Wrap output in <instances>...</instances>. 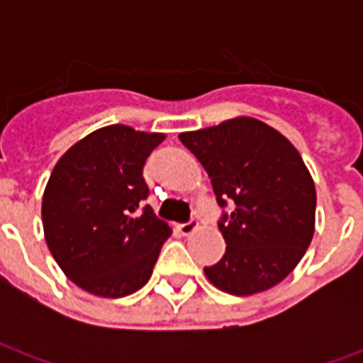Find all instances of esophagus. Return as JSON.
I'll use <instances>...</instances> for the list:
<instances>
[{"label": "esophagus", "mask_w": 363, "mask_h": 363, "mask_svg": "<svg viewBox=\"0 0 363 363\" xmlns=\"http://www.w3.org/2000/svg\"><path fill=\"white\" fill-rule=\"evenodd\" d=\"M196 229H198V221L194 220V218L189 221H184V223H179V231H181L182 235H192Z\"/></svg>", "instance_id": "obj_1"}]
</instances>
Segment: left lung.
Returning a JSON list of instances; mask_svg holds the SVG:
<instances>
[{"instance_id":"1","label":"left lung","mask_w":363,"mask_h":363,"mask_svg":"<svg viewBox=\"0 0 363 363\" xmlns=\"http://www.w3.org/2000/svg\"><path fill=\"white\" fill-rule=\"evenodd\" d=\"M179 140L212 179L218 204H231L218 221L225 255L204 268L206 278L233 296L280 284L315 233L317 194L301 155L278 130L249 116L182 132Z\"/></svg>"}]
</instances>
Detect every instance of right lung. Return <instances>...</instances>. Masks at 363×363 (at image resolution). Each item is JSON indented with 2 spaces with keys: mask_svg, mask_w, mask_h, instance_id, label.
I'll use <instances>...</instances> for the list:
<instances>
[{
  "mask_svg": "<svg viewBox=\"0 0 363 363\" xmlns=\"http://www.w3.org/2000/svg\"><path fill=\"white\" fill-rule=\"evenodd\" d=\"M163 134L124 124L95 130L54 167L43 196L44 237L75 286L99 297H124L151 278L171 228L143 200L145 159Z\"/></svg>",
  "mask_w": 363,
  "mask_h": 363,
  "instance_id": "right-lung-1",
  "label": "right lung"
}]
</instances>
